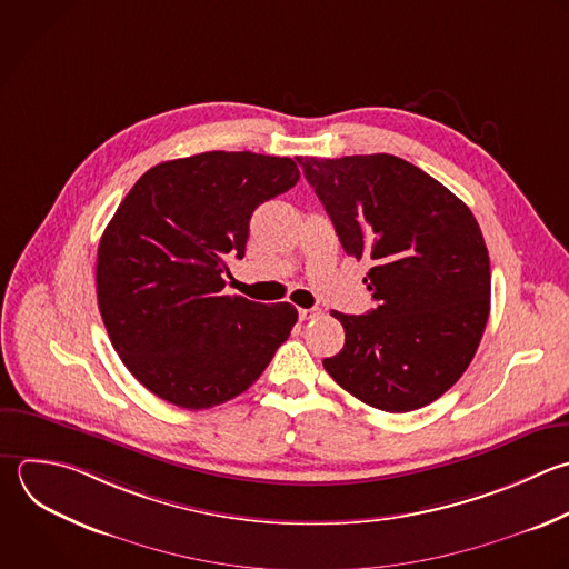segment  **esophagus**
<instances>
[{"label":"esophagus","instance_id":"esophagus-1","mask_svg":"<svg viewBox=\"0 0 569 569\" xmlns=\"http://www.w3.org/2000/svg\"><path fill=\"white\" fill-rule=\"evenodd\" d=\"M298 316L300 320H313L320 316V309L318 307H311V309H298Z\"/></svg>","mask_w":569,"mask_h":569}]
</instances>
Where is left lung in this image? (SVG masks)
Listing matches in <instances>:
<instances>
[{"instance_id":"obj_1","label":"left lung","mask_w":569,"mask_h":569,"mask_svg":"<svg viewBox=\"0 0 569 569\" xmlns=\"http://www.w3.org/2000/svg\"><path fill=\"white\" fill-rule=\"evenodd\" d=\"M347 256L371 260L376 309L331 311L345 347L327 373L358 400L402 413L440 398L469 367L489 318V253L469 207L387 153L298 158Z\"/></svg>"}]
</instances>
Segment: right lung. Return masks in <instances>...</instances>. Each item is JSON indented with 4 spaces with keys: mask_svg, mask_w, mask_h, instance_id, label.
<instances>
[{
    "mask_svg": "<svg viewBox=\"0 0 569 569\" xmlns=\"http://www.w3.org/2000/svg\"><path fill=\"white\" fill-rule=\"evenodd\" d=\"M300 180L291 158L209 151L149 169L98 247V305L127 369L158 398L209 409L249 389L298 311L227 296L253 211Z\"/></svg>",
    "mask_w": 569,
    "mask_h": 569,
    "instance_id": "obj_1",
    "label": "right lung"
}]
</instances>
